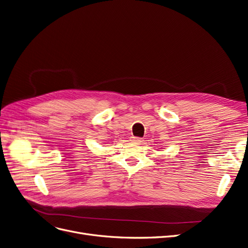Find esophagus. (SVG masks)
Segmentation results:
<instances>
[{
  "label": "esophagus",
  "instance_id": "esophagus-1",
  "mask_svg": "<svg viewBox=\"0 0 248 248\" xmlns=\"http://www.w3.org/2000/svg\"><path fill=\"white\" fill-rule=\"evenodd\" d=\"M132 141L135 142V143L140 144V143H142L143 139H142V138H138V137H132Z\"/></svg>",
  "mask_w": 248,
  "mask_h": 248
}]
</instances>
